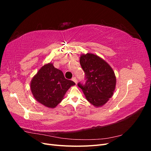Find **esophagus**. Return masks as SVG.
<instances>
[{
    "label": "esophagus",
    "mask_w": 151,
    "mask_h": 151,
    "mask_svg": "<svg viewBox=\"0 0 151 151\" xmlns=\"http://www.w3.org/2000/svg\"><path fill=\"white\" fill-rule=\"evenodd\" d=\"M72 81H74L76 84H77V79L76 78V77H73V78L72 79Z\"/></svg>",
    "instance_id": "obj_1"
}]
</instances>
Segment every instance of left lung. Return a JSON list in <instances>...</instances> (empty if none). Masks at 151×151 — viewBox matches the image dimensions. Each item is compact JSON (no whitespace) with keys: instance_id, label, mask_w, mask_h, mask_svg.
<instances>
[{"instance_id":"obj_1","label":"left lung","mask_w":151,"mask_h":151,"mask_svg":"<svg viewBox=\"0 0 151 151\" xmlns=\"http://www.w3.org/2000/svg\"><path fill=\"white\" fill-rule=\"evenodd\" d=\"M80 63L87 80L84 84L77 85L91 104L97 108L103 106L115 89L116 79L113 68L102 58L90 53L81 55Z\"/></svg>"}]
</instances>
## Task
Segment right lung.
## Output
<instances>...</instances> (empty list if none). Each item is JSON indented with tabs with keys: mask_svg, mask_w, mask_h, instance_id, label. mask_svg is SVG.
<instances>
[{
	"mask_svg": "<svg viewBox=\"0 0 151 151\" xmlns=\"http://www.w3.org/2000/svg\"><path fill=\"white\" fill-rule=\"evenodd\" d=\"M74 82L65 78L63 72L50 62L41 67L31 81L30 89L35 99L49 108L60 103Z\"/></svg>",
	"mask_w": 151,
	"mask_h": 151,
	"instance_id": "1",
	"label": "right lung"
}]
</instances>
